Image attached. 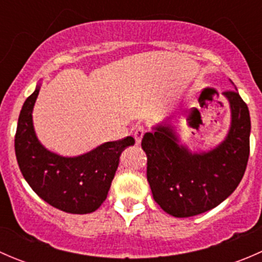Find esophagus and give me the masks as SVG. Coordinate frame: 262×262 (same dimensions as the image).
<instances>
[{"mask_svg": "<svg viewBox=\"0 0 262 262\" xmlns=\"http://www.w3.org/2000/svg\"><path fill=\"white\" fill-rule=\"evenodd\" d=\"M144 133H146V129H144V126H138V128L136 129V132H134V139H136V143H141Z\"/></svg>", "mask_w": 262, "mask_h": 262, "instance_id": "1", "label": "esophagus"}]
</instances>
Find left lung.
<instances>
[{
    "label": "left lung",
    "mask_w": 262,
    "mask_h": 262,
    "mask_svg": "<svg viewBox=\"0 0 262 262\" xmlns=\"http://www.w3.org/2000/svg\"><path fill=\"white\" fill-rule=\"evenodd\" d=\"M237 90V89H236ZM231 110V125L218 146L192 152L180 143L170 119L153 126L142 139L147 155V180L153 199L176 218L213 209L241 182L250 155L251 120L238 91L223 92ZM190 125L200 120L196 109L184 110Z\"/></svg>",
    "instance_id": "1"
}]
</instances>
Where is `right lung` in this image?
<instances>
[{
    "instance_id": "right-lung-1",
    "label": "right lung",
    "mask_w": 262,
    "mask_h": 262,
    "mask_svg": "<svg viewBox=\"0 0 262 262\" xmlns=\"http://www.w3.org/2000/svg\"><path fill=\"white\" fill-rule=\"evenodd\" d=\"M40 83L23 105L15 136L21 173L31 189L52 207L71 214L92 213L105 202L120 153L133 146V137L105 142L90 152L64 157L47 149L38 139L33 109Z\"/></svg>"
}]
</instances>
